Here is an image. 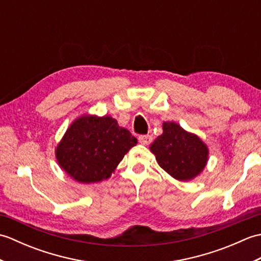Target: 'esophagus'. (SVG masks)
Listing matches in <instances>:
<instances>
[{
    "label": "esophagus",
    "instance_id": "esophagus-1",
    "mask_svg": "<svg viewBox=\"0 0 261 261\" xmlns=\"http://www.w3.org/2000/svg\"><path fill=\"white\" fill-rule=\"evenodd\" d=\"M138 139H139V142L141 143V145L147 146L152 141V137L149 136V135H142V136H139Z\"/></svg>",
    "mask_w": 261,
    "mask_h": 261
}]
</instances>
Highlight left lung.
Listing matches in <instances>:
<instances>
[{
    "instance_id": "8db88e82",
    "label": "left lung",
    "mask_w": 261,
    "mask_h": 261,
    "mask_svg": "<svg viewBox=\"0 0 261 261\" xmlns=\"http://www.w3.org/2000/svg\"><path fill=\"white\" fill-rule=\"evenodd\" d=\"M163 130V135L149 147L160 167L177 180L195 178L206 166V145L175 122H164Z\"/></svg>"
}]
</instances>
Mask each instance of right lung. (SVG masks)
Listing matches in <instances>:
<instances>
[{"label": "right lung", "mask_w": 261, "mask_h": 261, "mask_svg": "<svg viewBox=\"0 0 261 261\" xmlns=\"http://www.w3.org/2000/svg\"><path fill=\"white\" fill-rule=\"evenodd\" d=\"M138 140L111 116L85 114L76 119L56 148L60 167L83 182L108 179Z\"/></svg>", "instance_id": "obj_1"}]
</instances>
